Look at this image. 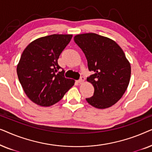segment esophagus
<instances>
[{
	"mask_svg": "<svg viewBox=\"0 0 152 152\" xmlns=\"http://www.w3.org/2000/svg\"><path fill=\"white\" fill-rule=\"evenodd\" d=\"M84 80H85L84 77H82L80 78V80H79L77 81V82L79 83V84H83V83L84 82Z\"/></svg>",
	"mask_w": 152,
	"mask_h": 152,
	"instance_id": "34e87169",
	"label": "esophagus"
}]
</instances>
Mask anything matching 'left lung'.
I'll return each mask as SVG.
<instances>
[{
	"label": "left lung",
	"mask_w": 152,
	"mask_h": 152,
	"mask_svg": "<svg viewBox=\"0 0 152 152\" xmlns=\"http://www.w3.org/2000/svg\"><path fill=\"white\" fill-rule=\"evenodd\" d=\"M93 74L87 78L94 87V94L86 98L91 106L104 109L119 101L125 93L131 77V64L115 41L95 33L74 37Z\"/></svg>",
	"instance_id": "obj_1"
}]
</instances>
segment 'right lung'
Segmentation results:
<instances>
[{
  "label": "right lung",
  "instance_id": "right-lung-1",
  "mask_svg": "<svg viewBox=\"0 0 152 152\" xmlns=\"http://www.w3.org/2000/svg\"><path fill=\"white\" fill-rule=\"evenodd\" d=\"M72 34H52L32 41L23 52L16 68L25 93L41 107L61 100L75 80L65 78L57 60L71 40Z\"/></svg>",
  "mask_w": 152,
  "mask_h": 152
}]
</instances>
